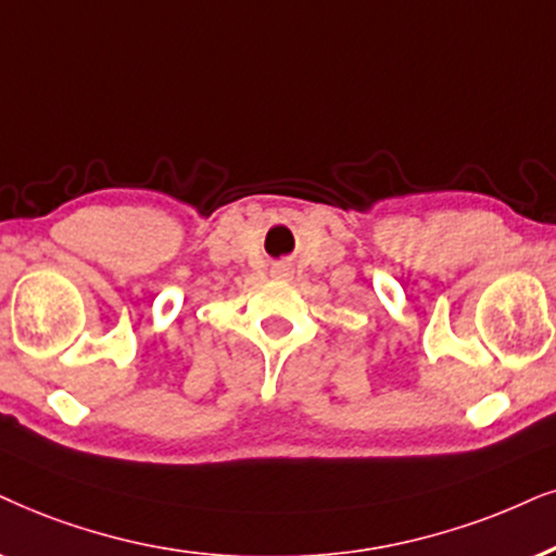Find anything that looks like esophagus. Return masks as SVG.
Wrapping results in <instances>:
<instances>
[{
  "mask_svg": "<svg viewBox=\"0 0 556 556\" xmlns=\"http://www.w3.org/2000/svg\"><path fill=\"white\" fill-rule=\"evenodd\" d=\"M274 277H277V279H285V277H290V266H287V264H277V266H274Z\"/></svg>",
  "mask_w": 556,
  "mask_h": 556,
  "instance_id": "esophagus-1",
  "label": "esophagus"
}]
</instances>
